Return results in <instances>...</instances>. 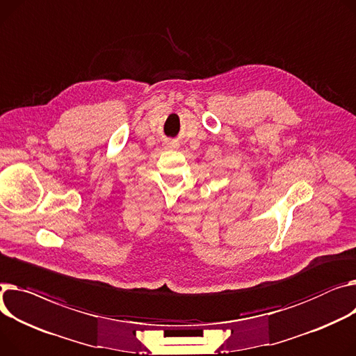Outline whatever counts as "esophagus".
Instances as JSON below:
<instances>
[{
  "label": "esophagus",
  "instance_id": "1",
  "mask_svg": "<svg viewBox=\"0 0 356 356\" xmlns=\"http://www.w3.org/2000/svg\"><path fill=\"white\" fill-rule=\"evenodd\" d=\"M164 147L173 150V149H177V147H179V143H177L176 140H168V141H165V143H164Z\"/></svg>",
  "mask_w": 356,
  "mask_h": 356
}]
</instances>
